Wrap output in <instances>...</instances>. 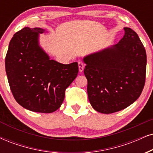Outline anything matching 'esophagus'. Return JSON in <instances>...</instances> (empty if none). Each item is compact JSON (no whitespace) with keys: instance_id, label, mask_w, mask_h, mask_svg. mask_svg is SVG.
I'll list each match as a JSON object with an SVG mask.
<instances>
[{"instance_id":"34e87169","label":"esophagus","mask_w":153,"mask_h":153,"mask_svg":"<svg viewBox=\"0 0 153 153\" xmlns=\"http://www.w3.org/2000/svg\"><path fill=\"white\" fill-rule=\"evenodd\" d=\"M78 67H79V71H80V73L82 72L83 70H84V67H85L84 63L80 61H78Z\"/></svg>"}]
</instances>
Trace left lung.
Segmentation results:
<instances>
[{"instance_id": "1", "label": "left lung", "mask_w": 153, "mask_h": 153, "mask_svg": "<svg viewBox=\"0 0 153 153\" xmlns=\"http://www.w3.org/2000/svg\"><path fill=\"white\" fill-rule=\"evenodd\" d=\"M115 46L84 58L88 99L97 111L111 114L124 109L142 93L147 56L138 34L125 27Z\"/></svg>"}]
</instances>
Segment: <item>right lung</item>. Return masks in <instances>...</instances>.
<instances>
[{"label": "right lung", "mask_w": 153, "mask_h": 153, "mask_svg": "<svg viewBox=\"0 0 153 153\" xmlns=\"http://www.w3.org/2000/svg\"><path fill=\"white\" fill-rule=\"evenodd\" d=\"M41 28L24 27L9 44L5 71L15 100L25 109L52 113L62 104L66 88L78 73V64L50 60L38 44Z\"/></svg>", "instance_id": "obj_1"}]
</instances>
